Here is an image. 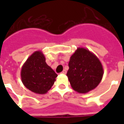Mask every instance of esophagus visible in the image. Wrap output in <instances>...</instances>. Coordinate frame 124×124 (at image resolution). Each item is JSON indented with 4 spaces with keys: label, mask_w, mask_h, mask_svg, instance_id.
<instances>
[{
    "label": "esophagus",
    "mask_w": 124,
    "mask_h": 124,
    "mask_svg": "<svg viewBox=\"0 0 124 124\" xmlns=\"http://www.w3.org/2000/svg\"><path fill=\"white\" fill-rule=\"evenodd\" d=\"M62 74H66V70H64L62 72Z\"/></svg>",
    "instance_id": "1"
}]
</instances>
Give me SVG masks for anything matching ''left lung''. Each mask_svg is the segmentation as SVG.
Instances as JSON below:
<instances>
[{
	"mask_svg": "<svg viewBox=\"0 0 124 124\" xmlns=\"http://www.w3.org/2000/svg\"><path fill=\"white\" fill-rule=\"evenodd\" d=\"M66 74L72 88L85 93L98 85L103 76V68L99 59L92 52L78 48L70 57Z\"/></svg>",
	"mask_w": 124,
	"mask_h": 124,
	"instance_id": "1",
	"label": "left lung"
}]
</instances>
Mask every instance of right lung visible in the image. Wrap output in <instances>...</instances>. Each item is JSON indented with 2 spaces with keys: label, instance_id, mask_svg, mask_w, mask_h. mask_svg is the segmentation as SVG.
<instances>
[{
  "label": "right lung",
  "instance_id": "right-lung-1",
  "mask_svg": "<svg viewBox=\"0 0 124 124\" xmlns=\"http://www.w3.org/2000/svg\"><path fill=\"white\" fill-rule=\"evenodd\" d=\"M57 74L46 63L40 51L33 53L26 61L21 70L23 84L34 93L43 94L51 88Z\"/></svg>",
  "mask_w": 124,
  "mask_h": 124
}]
</instances>
